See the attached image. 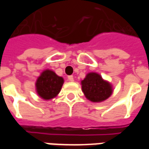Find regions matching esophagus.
<instances>
[{"label":"esophagus","instance_id":"obj_1","mask_svg":"<svg viewBox=\"0 0 149 149\" xmlns=\"http://www.w3.org/2000/svg\"><path fill=\"white\" fill-rule=\"evenodd\" d=\"M68 80L69 81H74V78H73V77H72V76H68Z\"/></svg>","mask_w":149,"mask_h":149}]
</instances>
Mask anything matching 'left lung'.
Segmentation results:
<instances>
[{
	"label": "left lung",
	"mask_w": 149,
	"mask_h": 149,
	"mask_svg": "<svg viewBox=\"0 0 149 149\" xmlns=\"http://www.w3.org/2000/svg\"><path fill=\"white\" fill-rule=\"evenodd\" d=\"M84 96L92 102H102L112 93V84L97 72H89L81 81Z\"/></svg>",
	"instance_id": "8db88e82"
}]
</instances>
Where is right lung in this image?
Instances as JSON below:
<instances>
[{
	"instance_id": "obj_1",
	"label": "right lung",
	"mask_w": 149,
	"mask_h": 149,
	"mask_svg": "<svg viewBox=\"0 0 149 149\" xmlns=\"http://www.w3.org/2000/svg\"><path fill=\"white\" fill-rule=\"evenodd\" d=\"M64 79L52 70L46 69L41 72L36 81V90L38 96L44 100L56 97L61 89Z\"/></svg>"
}]
</instances>
